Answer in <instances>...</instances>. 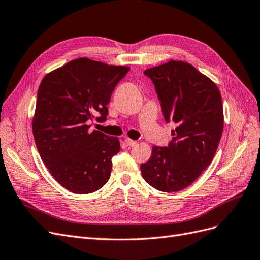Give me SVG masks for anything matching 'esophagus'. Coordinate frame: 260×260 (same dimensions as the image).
Returning <instances> with one entry per match:
<instances>
[{
    "label": "esophagus",
    "instance_id": "esophagus-1",
    "mask_svg": "<svg viewBox=\"0 0 260 260\" xmlns=\"http://www.w3.org/2000/svg\"><path fill=\"white\" fill-rule=\"evenodd\" d=\"M124 143L127 144V146H129V147H131V146H135L136 144H137V141H135V140H131V139H129V138H127L124 140Z\"/></svg>",
    "mask_w": 260,
    "mask_h": 260
}]
</instances>
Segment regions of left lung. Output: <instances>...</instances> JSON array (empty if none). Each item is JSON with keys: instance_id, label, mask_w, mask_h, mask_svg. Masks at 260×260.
<instances>
[{"instance_id": "1", "label": "left lung", "mask_w": 260, "mask_h": 260, "mask_svg": "<svg viewBox=\"0 0 260 260\" xmlns=\"http://www.w3.org/2000/svg\"><path fill=\"white\" fill-rule=\"evenodd\" d=\"M167 122H175L167 147L153 146L141 165L146 182L161 192H178L192 184L214 158L223 131L221 94L208 77L188 62L169 60L148 68Z\"/></svg>"}]
</instances>
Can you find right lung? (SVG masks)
I'll return each instance as SVG.
<instances>
[{
  "mask_svg": "<svg viewBox=\"0 0 260 260\" xmlns=\"http://www.w3.org/2000/svg\"><path fill=\"white\" fill-rule=\"evenodd\" d=\"M130 68L77 58L46 75L39 86L32 132L42 161L54 179L76 194L95 192L111 177L119 140L89 130L105 121L117 83Z\"/></svg>",
  "mask_w": 260,
  "mask_h": 260,
  "instance_id": "right-lung-1",
  "label": "right lung"
}]
</instances>
